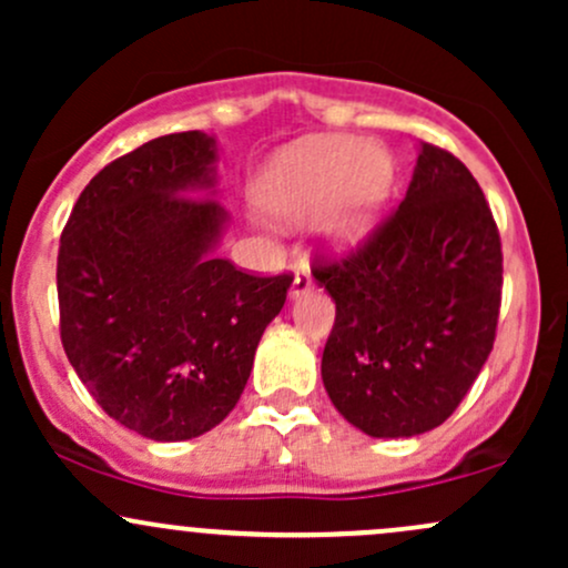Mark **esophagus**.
<instances>
[{"label":"esophagus","mask_w":568,"mask_h":568,"mask_svg":"<svg viewBox=\"0 0 568 568\" xmlns=\"http://www.w3.org/2000/svg\"><path fill=\"white\" fill-rule=\"evenodd\" d=\"M310 291H312L310 270H306V266H298L296 275H293V283H291V296L298 298V296H304V293H310Z\"/></svg>","instance_id":"1"}]
</instances>
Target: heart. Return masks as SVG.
I'll return each mask as SVG.
<instances>
[{
  "mask_svg": "<svg viewBox=\"0 0 568 568\" xmlns=\"http://www.w3.org/2000/svg\"><path fill=\"white\" fill-rule=\"evenodd\" d=\"M395 186V160L379 143L325 135L280 152L256 184L275 216H306L326 205L317 230L338 251L368 237Z\"/></svg>",
  "mask_w": 568,
  "mask_h": 568,
  "instance_id": "b5f03b06",
  "label": "heart"
}]
</instances>
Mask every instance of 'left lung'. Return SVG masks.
Listing matches in <instances>:
<instances>
[{"label":"left lung","mask_w":568,"mask_h":568,"mask_svg":"<svg viewBox=\"0 0 568 568\" xmlns=\"http://www.w3.org/2000/svg\"><path fill=\"white\" fill-rule=\"evenodd\" d=\"M312 275L336 302L323 384L371 438L443 425L497 338L501 240L478 181L422 143L406 197L344 258L315 253Z\"/></svg>","instance_id":"obj_1"}]
</instances>
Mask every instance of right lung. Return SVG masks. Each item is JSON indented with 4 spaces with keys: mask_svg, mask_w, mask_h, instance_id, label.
Returning <instances> with one entry per match:
<instances>
[{
    "mask_svg": "<svg viewBox=\"0 0 568 568\" xmlns=\"http://www.w3.org/2000/svg\"><path fill=\"white\" fill-rule=\"evenodd\" d=\"M216 141L160 135L90 179L58 247L61 342L95 403L152 440H189L237 406L293 275L213 256L226 211Z\"/></svg>",
    "mask_w": 568,
    "mask_h": 568,
    "instance_id": "obj_1",
    "label": "right lung"
}]
</instances>
